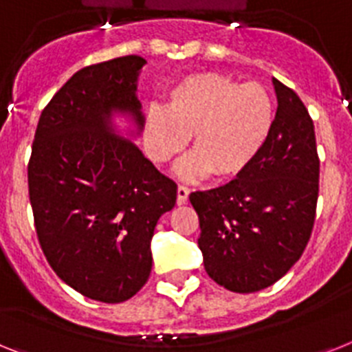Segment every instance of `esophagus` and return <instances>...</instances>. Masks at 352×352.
<instances>
[{"label": "esophagus", "mask_w": 352, "mask_h": 352, "mask_svg": "<svg viewBox=\"0 0 352 352\" xmlns=\"http://www.w3.org/2000/svg\"><path fill=\"white\" fill-rule=\"evenodd\" d=\"M188 197H190V190L186 188V186H179L177 188V204L182 206V204L188 202Z\"/></svg>", "instance_id": "1"}]
</instances>
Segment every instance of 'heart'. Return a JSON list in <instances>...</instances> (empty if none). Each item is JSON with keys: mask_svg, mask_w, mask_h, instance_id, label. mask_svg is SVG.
Returning a JSON list of instances; mask_svg holds the SVG:
<instances>
[{"mask_svg": "<svg viewBox=\"0 0 352 352\" xmlns=\"http://www.w3.org/2000/svg\"><path fill=\"white\" fill-rule=\"evenodd\" d=\"M272 123L274 102L263 85L197 73L168 91L164 112H150L144 141L153 161L166 162L193 135L195 153L177 166V175L197 181L212 171L227 179L258 157Z\"/></svg>", "mask_w": 352, "mask_h": 352, "instance_id": "b5f03b06", "label": "heart"}]
</instances>
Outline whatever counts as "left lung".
<instances>
[{
  "instance_id": "1",
  "label": "left lung",
  "mask_w": 352,
  "mask_h": 352,
  "mask_svg": "<svg viewBox=\"0 0 352 352\" xmlns=\"http://www.w3.org/2000/svg\"><path fill=\"white\" fill-rule=\"evenodd\" d=\"M272 84L277 112L258 157L229 184L190 195L206 272L236 294L279 281L302 256L315 221L320 162L313 121L290 87Z\"/></svg>"
}]
</instances>
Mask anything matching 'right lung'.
Segmentation results:
<instances>
[{
	"instance_id": "add662e5",
	"label": "right lung",
	"mask_w": 352,
	"mask_h": 352,
	"mask_svg": "<svg viewBox=\"0 0 352 352\" xmlns=\"http://www.w3.org/2000/svg\"><path fill=\"white\" fill-rule=\"evenodd\" d=\"M146 64L126 55L76 71L39 118L28 193L41 249L62 281L87 299L116 304L148 281L157 220L177 184L162 175L114 118L144 126L138 78Z\"/></svg>"
}]
</instances>
